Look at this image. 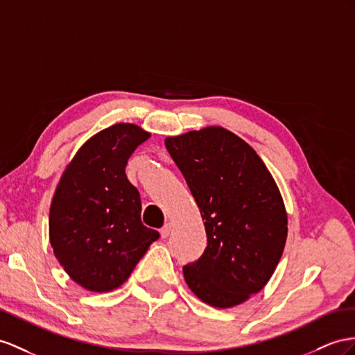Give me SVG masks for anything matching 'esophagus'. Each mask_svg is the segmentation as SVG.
<instances>
[{"label":"esophagus","instance_id":"1","mask_svg":"<svg viewBox=\"0 0 355 355\" xmlns=\"http://www.w3.org/2000/svg\"><path fill=\"white\" fill-rule=\"evenodd\" d=\"M171 231H172V223H165V226H163V228L160 230V234H162V239H166L168 235L171 234Z\"/></svg>","mask_w":355,"mask_h":355}]
</instances>
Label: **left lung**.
<instances>
[{"label":"left lung","mask_w":355,"mask_h":355,"mask_svg":"<svg viewBox=\"0 0 355 355\" xmlns=\"http://www.w3.org/2000/svg\"><path fill=\"white\" fill-rule=\"evenodd\" d=\"M166 150L201 211L207 248L183 267L190 291L228 309L267 285L288 235L284 198L266 163L240 136L208 125L168 136Z\"/></svg>","instance_id":"8db88e82"}]
</instances>
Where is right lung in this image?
Listing matches in <instances>:
<instances>
[{
  "mask_svg": "<svg viewBox=\"0 0 355 355\" xmlns=\"http://www.w3.org/2000/svg\"><path fill=\"white\" fill-rule=\"evenodd\" d=\"M151 136L116 123L83 144L58 181L49 210V241L61 267L91 293L129 279L160 234L141 220V196L125 175L127 160Z\"/></svg>",
  "mask_w": 355,
  "mask_h": 355,
  "instance_id": "add662e5",
  "label": "right lung"
}]
</instances>
